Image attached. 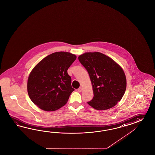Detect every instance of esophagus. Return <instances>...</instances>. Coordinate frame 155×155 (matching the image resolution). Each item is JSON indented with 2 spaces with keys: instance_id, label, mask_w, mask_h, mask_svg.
<instances>
[{
  "instance_id": "esophagus-1",
  "label": "esophagus",
  "mask_w": 155,
  "mask_h": 155,
  "mask_svg": "<svg viewBox=\"0 0 155 155\" xmlns=\"http://www.w3.org/2000/svg\"><path fill=\"white\" fill-rule=\"evenodd\" d=\"M78 90V92H81L82 91V87H80V88H78V90Z\"/></svg>"
}]
</instances>
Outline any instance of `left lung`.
I'll use <instances>...</instances> for the list:
<instances>
[{"label":"left lung","instance_id":"left-lung-1","mask_svg":"<svg viewBox=\"0 0 155 155\" xmlns=\"http://www.w3.org/2000/svg\"><path fill=\"white\" fill-rule=\"evenodd\" d=\"M91 81L94 92L87 103L97 110L112 108L121 100L126 88L125 74L121 67L101 52H86L78 57Z\"/></svg>","mask_w":155,"mask_h":155}]
</instances>
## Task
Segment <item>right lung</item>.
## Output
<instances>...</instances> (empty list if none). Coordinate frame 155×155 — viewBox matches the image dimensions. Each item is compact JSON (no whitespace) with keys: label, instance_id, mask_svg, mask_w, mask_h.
Masks as SVG:
<instances>
[{"label":"right lung","instance_id":"1","mask_svg":"<svg viewBox=\"0 0 155 155\" xmlns=\"http://www.w3.org/2000/svg\"><path fill=\"white\" fill-rule=\"evenodd\" d=\"M76 58L69 52H57L46 56L34 68L27 88L34 104L43 110L54 111L67 103L74 90L67 71Z\"/></svg>","mask_w":155,"mask_h":155}]
</instances>
